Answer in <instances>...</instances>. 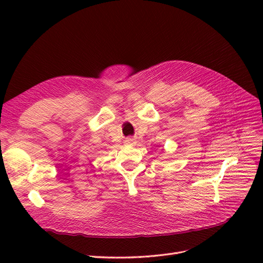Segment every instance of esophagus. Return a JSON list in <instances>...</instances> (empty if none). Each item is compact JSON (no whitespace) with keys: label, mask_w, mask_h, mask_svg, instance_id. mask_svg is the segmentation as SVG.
<instances>
[{"label":"esophagus","mask_w":263,"mask_h":263,"mask_svg":"<svg viewBox=\"0 0 263 263\" xmlns=\"http://www.w3.org/2000/svg\"><path fill=\"white\" fill-rule=\"evenodd\" d=\"M126 141L128 142V144H132V142H134V139H132V138H128V139H127Z\"/></svg>","instance_id":"34e87169"}]
</instances>
